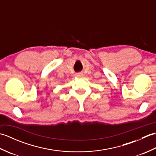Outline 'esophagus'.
Masks as SVG:
<instances>
[{"label": "esophagus", "mask_w": 156, "mask_h": 156, "mask_svg": "<svg viewBox=\"0 0 156 156\" xmlns=\"http://www.w3.org/2000/svg\"><path fill=\"white\" fill-rule=\"evenodd\" d=\"M76 76H77V77H82V76H83V74H82V72H78L76 74Z\"/></svg>", "instance_id": "34e87169"}]
</instances>
